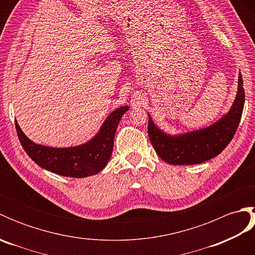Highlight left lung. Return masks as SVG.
Here are the masks:
<instances>
[{"label":"left lung","mask_w":255,"mask_h":255,"mask_svg":"<svg viewBox=\"0 0 255 255\" xmlns=\"http://www.w3.org/2000/svg\"><path fill=\"white\" fill-rule=\"evenodd\" d=\"M245 106V89L241 72L234 104L217 122L196 130L171 134L153 123L150 114L148 134L155 152L166 163L173 165L199 164L215 158L234 138Z\"/></svg>","instance_id":"8db88e82"}]
</instances>
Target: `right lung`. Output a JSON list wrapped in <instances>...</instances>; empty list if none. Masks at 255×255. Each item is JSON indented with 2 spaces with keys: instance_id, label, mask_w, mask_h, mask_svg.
I'll list each match as a JSON object with an SVG mask.
<instances>
[{
  "instance_id": "add662e5",
  "label": "right lung",
  "mask_w": 255,
  "mask_h": 255,
  "mask_svg": "<svg viewBox=\"0 0 255 255\" xmlns=\"http://www.w3.org/2000/svg\"><path fill=\"white\" fill-rule=\"evenodd\" d=\"M129 106L113 111L103 123L100 130L85 143L68 148H53L36 143L26 136L15 121L20 144L29 158L42 169L68 177H88L99 174L113 153L114 137L118 124Z\"/></svg>"
}]
</instances>
